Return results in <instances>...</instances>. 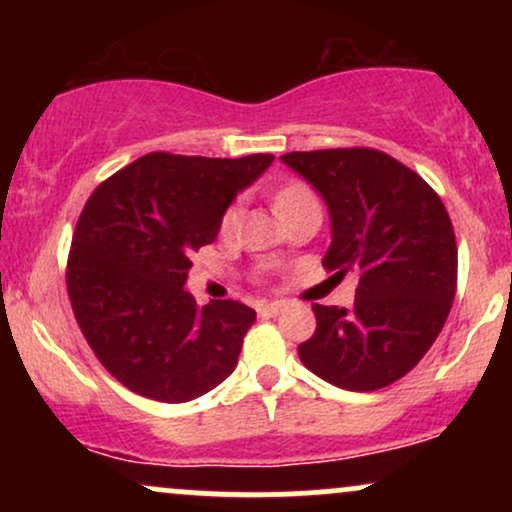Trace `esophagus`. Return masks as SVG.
<instances>
[{
  "label": "esophagus",
  "instance_id": "34e87169",
  "mask_svg": "<svg viewBox=\"0 0 512 512\" xmlns=\"http://www.w3.org/2000/svg\"><path fill=\"white\" fill-rule=\"evenodd\" d=\"M281 308H284V303H279V301H274V303H262L260 308H257V313H260L262 317H274V315L281 313Z\"/></svg>",
  "mask_w": 512,
  "mask_h": 512
}]
</instances>
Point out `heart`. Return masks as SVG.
<instances>
[{
	"mask_svg": "<svg viewBox=\"0 0 512 512\" xmlns=\"http://www.w3.org/2000/svg\"><path fill=\"white\" fill-rule=\"evenodd\" d=\"M310 202H315V195L305 185H298V182H291V185L281 187L274 199L276 211H279V214H286L289 209H296L301 207V204H310ZM238 219H240L238 207L228 209L226 216H223V231H233V228L238 226Z\"/></svg>",
	"mask_w": 512,
	"mask_h": 512,
	"instance_id": "b5f03b06",
	"label": "heart"
}]
</instances>
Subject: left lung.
Segmentation results:
<instances>
[{
	"label": "left lung",
	"mask_w": 512,
	"mask_h": 512,
	"mask_svg": "<svg viewBox=\"0 0 512 512\" xmlns=\"http://www.w3.org/2000/svg\"><path fill=\"white\" fill-rule=\"evenodd\" d=\"M322 197L332 243L322 264L354 272L351 308L315 303L303 366L342 390L370 392L407 375L436 342L457 284V245L443 202L414 170L375 149L281 156Z\"/></svg>",
	"instance_id": "left-lung-1"
}]
</instances>
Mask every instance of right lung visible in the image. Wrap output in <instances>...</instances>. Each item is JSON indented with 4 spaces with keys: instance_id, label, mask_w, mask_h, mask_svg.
Listing matches in <instances>:
<instances>
[{
    "instance_id": "right-lung-1",
    "label": "right lung",
    "mask_w": 512,
    "mask_h": 512,
    "mask_svg": "<svg viewBox=\"0 0 512 512\" xmlns=\"http://www.w3.org/2000/svg\"><path fill=\"white\" fill-rule=\"evenodd\" d=\"M272 161L146 154L88 197L72 238L69 301L98 361L137 395L190 402L236 370L255 310L197 305L185 284L192 252L214 243L233 199Z\"/></svg>"
}]
</instances>
